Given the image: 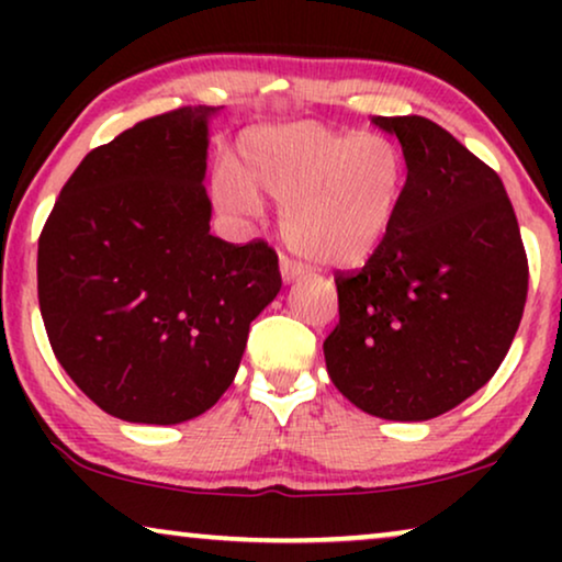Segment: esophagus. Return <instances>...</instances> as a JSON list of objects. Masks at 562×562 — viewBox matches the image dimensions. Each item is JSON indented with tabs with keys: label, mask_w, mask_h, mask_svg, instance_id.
I'll use <instances>...</instances> for the list:
<instances>
[{
	"label": "esophagus",
	"mask_w": 562,
	"mask_h": 562,
	"mask_svg": "<svg viewBox=\"0 0 562 562\" xmlns=\"http://www.w3.org/2000/svg\"><path fill=\"white\" fill-rule=\"evenodd\" d=\"M302 276H304L302 266L294 263V260H289V258H281V279H283V283L302 279Z\"/></svg>",
	"instance_id": "1"
}]
</instances>
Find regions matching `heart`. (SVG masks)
<instances>
[{"instance_id":"obj_1","label":"heart","mask_w":562,"mask_h":562,"mask_svg":"<svg viewBox=\"0 0 562 562\" xmlns=\"http://www.w3.org/2000/svg\"><path fill=\"white\" fill-rule=\"evenodd\" d=\"M404 187V153L389 137L294 122L245 135L235 168L220 173L214 191L229 212H256L260 199H271L296 256L319 268H356L389 237Z\"/></svg>"}]
</instances>
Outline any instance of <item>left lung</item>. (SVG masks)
<instances>
[{
	"label": "left lung",
	"instance_id": "1",
	"mask_svg": "<svg viewBox=\"0 0 562 562\" xmlns=\"http://www.w3.org/2000/svg\"><path fill=\"white\" fill-rule=\"evenodd\" d=\"M402 143L394 227L358 273L337 276L329 379L373 417L425 422L486 386L517 335L527 256L498 176L432 120L373 117Z\"/></svg>",
	"mask_w": 562,
	"mask_h": 562
}]
</instances>
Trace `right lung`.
<instances>
[{
    "mask_svg": "<svg viewBox=\"0 0 562 562\" xmlns=\"http://www.w3.org/2000/svg\"><path fill=\"white\" fill-rule=\"evenodd\" d=\"M181 106L137 122L81 160L37 243L50 348L112 417L181 425L233 383L250 322L281 291L263 240L210 235V122Z\"/></svg>",
    "mask_w": 562,
    "mask_h": 562,
    "instance_id": "right-lung-1",
    "label": "right lung"
}]
</instances>
